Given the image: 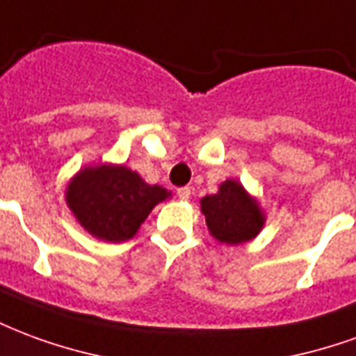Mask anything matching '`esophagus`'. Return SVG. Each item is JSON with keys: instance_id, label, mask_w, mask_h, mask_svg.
Instances as JSON below:
<instances>
[{"instance_id": "obj_1", "label": "esophagus", "mask_w": 356, "mask_h": 356, "mask_svg": "<svg viewBox=\"0 0 356 356\" xmlns=\"http://www.w3.org/2000/svg\"><path fill=\"white\" fill-rule=\"evenodd\" d=\"M177 196H179V200H188V198H191V188H188V186L179 188Z\"/></svg>"}]
</instances>
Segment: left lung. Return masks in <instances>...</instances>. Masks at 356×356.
I'll use <instances>...</instances> for the list:
<instances>
[{"instance_id":"left-lung-1","label":"left lung","mask_w":356,"mask_h":356,"mask_svg":"<svg viewBox=\"0 0 356 356\" xmlns=\"http://www.w3.org/2000/svg\"><path fill=\"white\" fill-rule=\"evenodd\" d=\"M200 208L211 236L229 246L255 238L265 225L259 202L236 179H227L219 185L217 194L204 196Z\"/></svg>"}]
</instances>
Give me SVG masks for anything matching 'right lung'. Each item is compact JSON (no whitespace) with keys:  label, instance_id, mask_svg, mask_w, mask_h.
I'll return each mask as SVG.
<instances>
[{"label":"right lung","instance_id":"1","mask_svg":"<svg viewBox=\"0 0 356 356\" xmlns=\"http://www.w3.org/2000/svg\"><path fill=\"white\" fill-rule=\"evenodd\" d=\"M170 196L125 165L101 163L80 170L66 186V204L78 223L106 242L133 238L156 204Z\"/></svg>","mask_w":356,"mask_h":356}]
</instances>
